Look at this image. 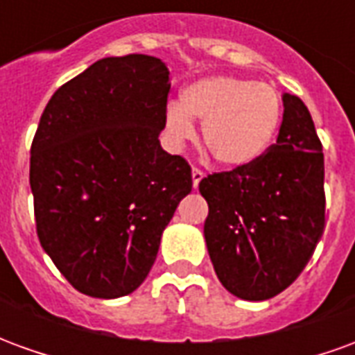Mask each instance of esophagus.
I'll return each instance as SVG.
<instances>
[{
    "label": "esophagus",
    "instance_id": "34e87169",
    "mask_svg": "<svg viewBox=\"0 0 355 355\" xmlns=\"http://www.w3.org/2000/svg\"><path fill=\"white\" fill-rule=\"evenodd\" d=\"M203 177H205V173L193 167V169H192V186H193V190H198V186H200V182H201V180H203Z\"/></svg>",
    "mask_w": 355,
    "mask_h": 355
}]
</instances>
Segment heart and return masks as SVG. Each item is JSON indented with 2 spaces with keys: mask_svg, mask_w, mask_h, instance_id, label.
Returning a JSON list of instances; mask_svg holds the SVG:
<instances>
[{
  "mask_svg": "<svg viewBox=\"0 0 355 355\" xmlns=\"http://www.w3.org/2000/svg\"><path fill=\"white\" fill-rule=\"evenodd\" d=\"M201 121L203 144L224 169H243L259 162L282 121V98L274 87L234 76L200 78L169 102L163 129L173 148L193 139Z\"/></svg>",
  "mask_w": 355,
  "mask_h": 355,
  "instance_id": "b5f03b06",
  "label": "heart"
}]
</instances>
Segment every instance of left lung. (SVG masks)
Masks as SVG:
<instances>
[{"mask_svg":"<svg viewBox=\"0 0 355 355\" xmlns=\"http://www.w3.org/2000/svg\"><path fill=\"white\" fill-rule=\"evenodd\" d=\"M275 144L259 162L200 182L209 257L224 289L268 300L297 279L325 228L323 152L312 116L283 93Z\"/></svg>","mask_w":355,"mask_h":355,"instance_id":"obj_1","label":"left lung"}]
</instances>
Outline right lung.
<instances>
[{
  "mask_svg": "<svg viewBox=\"0 0 355 355\" xmlns=\"http://www.w3.org/2000/svg\"><path fill=\"white\" fill-rule=\"evenodd\" d=\"M171 89L159 58L96 60L57 89L30 150L37 238L76 289H139L163 230L192 192V169L159 144Z\"/></svg>",
  "mask_w": 355,
  "mask_h": 355,
  "instance_id": "add662e5",
  "label": "right lung"
}]
</instances>
